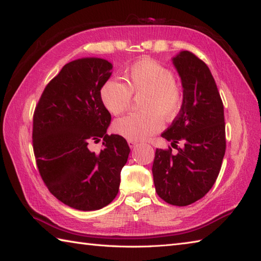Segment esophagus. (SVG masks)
Returning a JSON list of instances; mask_svg holds the SVG:
<instances>
[{"label":"esophagus","mask_w":261,"mask_h":261,"mask_svg":"<svg viewBox=\"0 0 261 261\" xmlns=\"http://www.w3.org/2000/svg\"><path fill=\"white\" fill-rule=\"evenodd\" d=\"M127 145H129L130 148H135L138 143L136 140H127Z\"/></svg>","instance_id":"1"}]
</instances>
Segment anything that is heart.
Wrapping results in <instances>:
<instances>
[{
    "mask_svg": "<svg viewBox=\"0 0 261 261\" xmlns=\"http://www.w3.org/2000/svg\"><path fill=\"white\" fill-rule=\"evenodd\" d=\"M126 85L111 79L104 83L99 97L112 115H121L130 108L132 98H140L141 113L130 114L114 122L118 135L129 140H143L163 126V119L174 120L179 114L184 94L173 71L150 58L132 64L124 75Z\"/></svg>",
    "mask_w": 261,
    "mask_h": 261,
    "instance_id": "heart-1",
    "label": "heart"
}]
</instances>
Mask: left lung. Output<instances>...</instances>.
Here are the masks:
<instances>
[{
  "mask_svg": "<svg viewBox=\"0 0 261 261\" xmlns=\"http://www.w3.org/2000/svg\"><path fill=\"white\" fill-rule=\"evenodd\" d=\"M173 63L182 85L179 114L162 137L175 146L157 149L152 175L158 196L166 203L186 206L201 199L218 178L225 153L223 102L212 74L202 59L180 51ZM181 142L182 148H177Z\"/></svg>",
  "mask_w": 261,
  "mask_h": 261,
  "instance_id": "1",
  "label": "left lung"
}]
</instances>
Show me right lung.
<instances>
[{"label":"right lung","mask_w":261,"mask_h":261,"mask_svg":"<svg viewBox=\"0 0 261 261\" xmlns=\"http://www.w3.org/2000/svg\"><path fill=\"white\" fill-rule=\"evenodd\" d=\"M112 64L82 58L66 64L48 83L33 113L32 146L39 174L53 195L80 211L99 210L119 192L130 148L123 137L108 135L111 114L99 92ZM102 137L99 153L88 149Z\"/></svg>","instance_id":"add662e5"}]
</instances>
